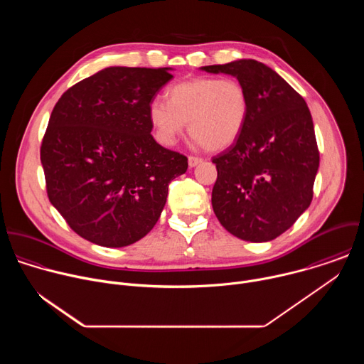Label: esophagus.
<instances>
[{
  "label": "esophagus",
  "mask_w": 364,
  "mask_h": 364,
  "mask_svg": "<svg viewBox=\"0 0 364 364\" xmlns=\"http://www.w3.org/2000/svg\"><path fill=\"white\" fill-rule=\"evenodd\" d=\"M203 160L200 157H194V155H190L188 157V166L190 167H196L197 164H200Z\"/></svg>",
  "instance_id": "esophagus-1"
}]
</instances>
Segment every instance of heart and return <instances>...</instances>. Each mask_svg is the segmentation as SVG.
<instances>
[{
  "mask_svg": "<svg viewBox=\"0 0 364 364\" xmlns=\"http://www.w3.org/2000/svg\"><path fill=\"white\" fill-rule=\"evenodd\" d=\"M249 117L246 87L232 77L198 76L173 85L167 102L154 99L148 118L164 145H173L188 122L190 135L210 151L230 146Z\"/></svg>",
  "mask_w": 364,
  "mask_h": 364,
  "instance_id": "heart-1",
  "label": "heart"
}]
</instances>
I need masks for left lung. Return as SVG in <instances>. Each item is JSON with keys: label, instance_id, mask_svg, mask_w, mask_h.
<instances>
[{"label": "left lung", "instance_id": "8db88e82", "mask_svg": "<svg viewBox=\"0 0 364 364\" xmlns=\"http://www.w3.org/2000/svg\"><path fill=\"white\" fill-rule=\"evenodd\" d=\"M201 69L235 76L249 96L242 134L212 160L218 168L215 215L242 240H272L313 200L320 166L313 118L304 97L261 62L242 59Z\"/></svg>", "mask_w": 364, "mask_h": 364}]
</instances>
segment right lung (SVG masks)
Masks as SVG:
<instances>
[{"mask_svg": "<svg viewBox=\"0 0 364 364\" xmlns=\"http://www.w3.org/2000/svg\"><path fill=\"white\" fill-rule=\"evenodd\" d=\"M168 68H108L69 87L53 108L40 160L50 203L73 232L107 247L157 223L187 157L151 135L148 107Z\"/></svg>", "mask_w": 364, "mask_h": 364, "instance_id": "right-lung-1", "label": "right lung"}]
</instances>
